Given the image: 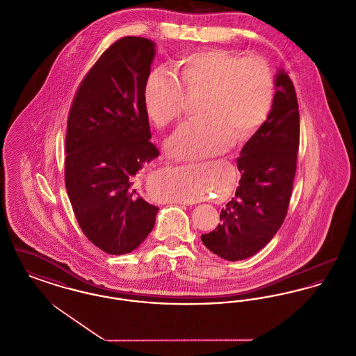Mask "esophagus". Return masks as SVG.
<instances>
[{
  "mask_svg": "<svg viewBox=\"0 0 356 356\" xmlns=\"http://www.w3.org/2000/svg\"><path fill=\"white\" fill-rule=\"evenodd\" d=\"M177 203L184 204V205H192V203H191V202H186V200H179Z\"/></svg>",
  "mask_w": 356,
  "mask_h": 356,
  "instance_id": "1",
  "label": "esophagus"
}]
</instances>
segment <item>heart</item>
<instances>
[{"label":"heart","mask_w":356,"mask_h":356,"mask_svg":"<svg viewBox=\"0 0 356 356\" xmlns=\"http://www.w3.org/2000/svg\"><path fill=\"white\" fill-rule=\"evenodd\" d=\"M177 67L189 90L205 89V118L181 125L168 140L177 159H199L227 151L235 141H245L268 119L275 97L273 73L260 57H243L222 49L192 53ZM144 106L159 128L180 119L184 89L165 67L153 69L144 85ZM200 189L186 186L181 199L197 200Z\"/></svg>","instance_id":"heart-1"}]
</instances>
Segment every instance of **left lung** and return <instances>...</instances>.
<instances>
[{
  "label": "left lung",
  "instance_id": "1",
  "mask_svg": "<svg viewBox=\"0 0 356 356\" xmlns=\"http://www.w3.org/2000/svg\"><path fill=\"white\" fill-rule=\"evenodd\" d=\"M268 119L243 147L237 159L241 177L235 197L221 209L220 224L202 235L204 245L236 261L264 248L287 216L300 138L299 105L284 70L276 76Z\"/></svg>",
  "mask_w": 356,
  "mask_h": 356
}]
</instances>
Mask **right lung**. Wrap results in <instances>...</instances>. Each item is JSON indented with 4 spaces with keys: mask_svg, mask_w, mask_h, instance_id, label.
I'll use <instances>...</instances> for the list:
<instances>
[{
    "mask_svg": "<svg viewBox=\"0 0 356 356\" xmlns=\"http://www.w3.org/2000/svg\"><path fill=\"white\" fill-rule=\"evenodd\" d=\"M153 57L148 38L115 41L85 74L69 111V200L85 236L106 254L136 250L159 211L136 191L137 172L159 156L144 106Z\"/></svg>",
    "mask_w": 356,
    "mask_h": 356,
    "instance_id": "add662e5",
    "label": "right lung"
}]
</instances>
